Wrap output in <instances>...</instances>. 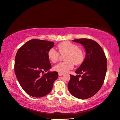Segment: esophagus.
<instances>
[{
    "instance_id": "esophagus-1",
    "label": "esophagus",
    "mask_w": 120,
    "mask_h": 120,
    "mask_svg": "<svg viewBox=\"0 0 120 120\" xmlns=\"http://www.w3.org/2000/svg\"><path fill=\"white\" fill-rule=\"evenodd\" d=\"M58 75H59V76H62L64 74H63V73H60V72H59V73H58Z\"/></svg>"
}]
</instances>
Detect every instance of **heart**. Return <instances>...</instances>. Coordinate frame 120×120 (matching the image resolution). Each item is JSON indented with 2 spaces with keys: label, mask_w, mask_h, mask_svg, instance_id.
<instances>
[{
  "label": "heart",
  "mask_w": 120,
  "mask_h": 120,
  "mask_svg": "<svg viewBox=\"0 0 120 120\" xmlns=\"http://www.w3.org/2000/svg\"><path fill=\"white\" fill-rule=\"evenodd\" d=\"M59 53L65 54L64 60L65 61L60 62L54 66L55 71L60 73H66L73 68L75 64L80 65L84 60V54L82 49L78 46L68 41H63L57 45ZM59 53L54 48H51L48 52V57L52 63L56 62L58 60Z\"/></svg>",
  "instance_id": "b5f03b06"
}]
</instances>
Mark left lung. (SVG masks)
<instances>
[{
  "label": "left lung",
  "mask_w": 120,
  "mask_h": 120,
  "mask_svg": "<svg viewBox=\"0 0 120 120\" xmlns=\"http://www.w3.org/2000/svg\"><path fill=\"white\" fill-rule=\"evenodd\" d=\"M72 41L83 45L86 57L75 71L79 75H70L68 89L74 97L80 99H88L96 94L102 87L106 73L107 60L103 49L94 41L80 38ZM82 74L81 79L79 80Z\"/></svg>",
  "instance_id": "8db88e82"
}]
</instances>
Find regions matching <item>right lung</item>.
<instances>
[{
  "mask_svg": "<svg viewBox=\"0 0 120 120\" xmlns=\"http://www.w3.org/2000/svg\"><path fill=\"white\" fill-rule=\"evenodd\" d=\"M55 43L33 39L18 50L15 60V72L21 87L34 97H42L52 91L58 77L57 71H49L51 64L48 52ZM44 72L47 73L41 76Z\"/></svg>",
  "mask_w": 120,
  "mask_h": 120,
  "instance_id": "right-lung-1",
  "label": "right lung"
}]
</instances>
